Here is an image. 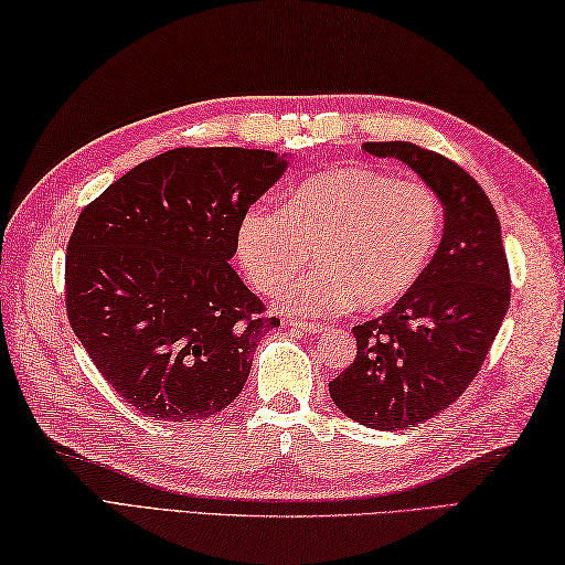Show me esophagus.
<instances>
[{"label":"esophagus","instance_id":"esophagus-1","mask_svg":"<svg viewBox=\"0 0 565 565\" xmlns=\"http://www.w3.org/2000/svg\"><path fill=\"white\" fill-rule=\"evenodd\" d=\"M287 329L295 331V333H319L321 331V324H317V321H287Z\"/></svg>","mask_w":565,"mask_h":565}]
</instances>
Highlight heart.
Wrapping results in <instances>:
<instances>
[{"mask_svg": "<svg viewBox=\"0 0 565 565\" xmlns=\"http://www.w3.org/2000/svg\"><path fill=\"white\" fill-rule=\"evenodd\" d=\"M441 226V202L422 182L373 168H331L287 192L282 210L253 206L241 216L236 256L248 280L275 295L315 249L320 270L280 295L287 312H377L419 282Z\"/></svg>", "mask_w": 565, "mask_h": 565, "instance_id": "b5f03b06", "label": "heart"}]
</instances>
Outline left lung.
I'll return each mask as SVG.
<instances>
[{"label":"left lung","mask_w":565,"mask_h":565,"mask_svg":"<svg viewBox=\"0 0 565 565\" xmlns=\"http://www.w3.org/2000/svg\"><path fill=\"white\" fill-rule=\"evenodd\" d=\"M397 158L444 206V234L419 282L383 317L353 327L355 361L329 383L349 419L399 431L444 412L473 383L510 307V266L488 194L468 172L407 143H363Z\"/></svg>","instance_id":"obj_1"}]
</instances>
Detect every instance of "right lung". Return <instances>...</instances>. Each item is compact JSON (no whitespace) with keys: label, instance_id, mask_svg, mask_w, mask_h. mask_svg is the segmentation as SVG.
Instances as JSON below:
<instances>
[{"label":"right lung","instance_id":"right-lung-1","mask_svg":"<svg viewBox=\"0 0 565 565\" xmlns=\"http://www.w3.org/2000/svg\"><path fill=\"white\" fill-rule=\"evenodd\" d=\"M290 163L250 148H175L87 204L65 258L67 319L97 371L146 417H212L244 390L278 319L228 260L236 226Z\"/></svg>","mask_w":565,"mask_h":565}]
</instances>
